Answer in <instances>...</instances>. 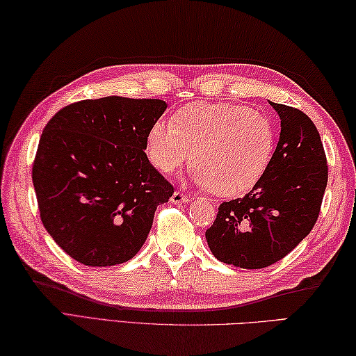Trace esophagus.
I'll return each mask as SVG.
<instances>
[{
    "label": "esophagus",
    "instance_id": "esophagus-1",
    "mask_svg": "<svg viewBox=\"0 0 356 356\" xmlns=\"http://www.w3.org/2000/svg\"><path fill=\"white\" fill-rule=\"evenodd\" d=\"M190 200V197L185 195L184 191H179V190H176L172 193V196H171V202L172 204H176V205H179V204H184V202H188Z\"/></svg>",
    "mask_w": 356,
    "mask_h": 356
}]
</instances>
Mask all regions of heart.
Masks as SVG:
<instances>
[{"instance_id":"1","label":"heart","mask_w":356,"mask_h":356,"mask_svg":"<svg viewBox=\"0 0 356 356\" xmlns=\"http://www.w3.org/2000/svg\"><path fill=\"white\" fill-rule=\"evenodd\" d=\"M274 149L273 121L232 102L185 107L174 124L154 122L146 138L147 159L159 171L176 172L193 157V179L221 197L241 196L254 188Z\"/></svg>"}]
</instances>
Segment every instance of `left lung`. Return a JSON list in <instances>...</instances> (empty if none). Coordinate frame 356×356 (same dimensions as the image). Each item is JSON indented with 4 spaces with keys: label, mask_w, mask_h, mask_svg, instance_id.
Listing matches in <instances>:
<instances>
[{
    "label": "left lung",
    "mask_w": 356,
    "mask_h": 356,
    "mask_svg": "<svg viewBox=\"0 0 356 356\" xmlns=\"http://www.w3.org/2000/svg\"><path fill=\"white\" fill-rule=\"evenodd\" d=\"M282 120L279 143L254 190L218 207L205 238L219 261L261 269L282 260L318 221L328 165L314 122L302 111L270 102Z\"/></svg>",
    "instance_id": "1"
}]
</instances>
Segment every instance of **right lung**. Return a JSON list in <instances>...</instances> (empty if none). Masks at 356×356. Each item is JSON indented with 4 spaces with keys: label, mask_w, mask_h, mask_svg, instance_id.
<instances>
[{
    "label": "right lung",
    "mask_w": 356,
    "mask_h": 356,
    "mask_svg": "<svg viewBox=\"0 0 356 356\" xmlns=\"http://www.w3.org/2000/svg\"><path fill=\"white\" fill-rule=\"evenodd\" d=\"M165 108L161 99L107 96L73 102L44 126L32 165L38 211L76 261L113 266L145 244L174 193L145 152Z\"/></svg>",
    "instance_id": "add662e5"
}]
</instances>
